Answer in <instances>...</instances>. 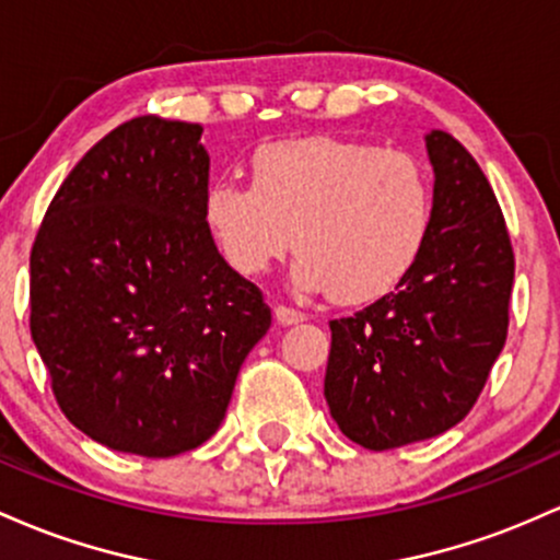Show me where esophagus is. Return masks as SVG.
Here are the masks:
<instances>
[{
    "instance_id": "34e87169",
    "label": "esophagus",
    "mask_w": 560,
    "mask_h": 560,
    "mask_svg": "<svg viewBox=\"0 0 560 560\" xmlns=\"http://www.w3.org/2000/svg\"><path fill=\"white\" fill-rule=\"evenodd\" d=\"M275 317H278L280 325H296V323H304L306 314L296 310V306H288V304H278L275 306Z\"/></svg>"
}]
</instances>
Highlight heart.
<instances>
[{
    "label": "heart",
    "mask_w": 560,
    "mask_h": 560,
    "mask_svg": "<svg viewBox=\"0 0 560 560\" xmlns=\"http://www.w3.org/2000/svg\"><path fill=\"white\" fill-rule=\"evenodd\" d=\"M203 219L232 272L259 278L296 243L293 280L368 304L412 272L433 222L429 174L412 155L341 135L267 142L250 185L217 179Z\"/></svg>",
    "instance_id": "heart-1"
}]
</instances>
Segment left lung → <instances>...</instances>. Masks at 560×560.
<instances>
[{
  "instance_id": "1",
  "label": "left lung",
  "mask_w": 560,
  "mask_h": 560,
  "mask_svg": "<svg viewBox=\"0 0 560 560\" xmlns=\"http://www.w3.org/2000/svg\"><path fill=\"white\" fill-rule=\"evenodd\" d=\"M433 222L412 272L351 317L330 319L325 399L364 450L439 436L468 416L511 323L516 256L474 155L447 131L425 137Z\"/></svg>"
}]
</instances>
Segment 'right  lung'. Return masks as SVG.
<instances>
[{"label": "right lung", "instance_id": "1", "mask_svg": "<svg viewBox=\"0 0 560 560\" xmlns=\"http://www.w3.org/2000/svg\"><path fill=\"white\" fill-rule=\"evenodd\" d=\"M200 124L140 116L105 135L49 200L31 248V338L60 412L142 457L200 447L272 325L203 219Z\"/></svg>", "mask_w": 560, "mask_h": 560}]
</instances>
